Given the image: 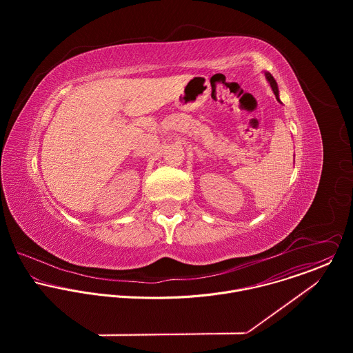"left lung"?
<instances>
[{"instance_id": "1", "label": "left lung", "mask_w": 353, "mask_h": 353, "mask_svg": "<svg viewBox=\"0 0 353 353\" xmlns=\"http://www.w3.org/2000/svg\"><path fill=\"white\" fill-rule=\"evenodd\" d=\"M265 77H266V80H268V83L270 84V87H272V91L274 92V95H276V99L281 103L280 101V97H279V87H277V83H276V80H274V77L269 73V72H265Z\"/></svg>"}]
</instances>
